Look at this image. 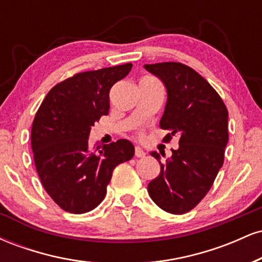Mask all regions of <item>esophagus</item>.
I'll list each match as a JSON object with an SVG mask.
<instances>
[{
  "label": "esophagus",
  "instance_id": "obj_1",
  "mask_svg": "<svg viewBox=\"0 0 262 262\" xmlns=\"http://www.w3.org/2000/svg\"><path fill=\"white\" fill-rule=\"evenodd\" d=\"M135 158H144L145 156V151L140 148V146H135Z\"/></svg>",
  "mask_w": 262,
  "mask_h": 262
}]
</instances>
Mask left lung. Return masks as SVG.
<instances>
[{
    "instance_id": "1",
    "label": "left lung",
    "mask_w": 262,
    "mask_h": 262,
    "mask_svg": "<svg viewBox=\"0 0 262 262\" xmlns=\"http://www.w3.org/2000/svg\"><path fill=\"white\" fill-rule=\"evenodd\" d=\"M144 68L166 89L160 128L170 134L164 140L179 137V149L165 161L156 151L150 152L160 164V173L150 181L148 192L165 212L183 214L202 201L223 166L228 110L217 91L193 69L181 62Z\"/></svg>"
}]
</instances>
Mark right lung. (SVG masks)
Segmentation results:
<instances>
[{"instance_id": "obj_1", "label": "right lung", "mask_w": 262, "mask_h": 262, "mask_svg": "<svg viewBox=\"0 0 262 262\" xmlns=\"http://www.w3.org/2000/svg\"><path fill=\"white\" fill-rule=\"evenodd\" d=\"M132 64L76 74L54 86L32 125V150L47 193L66 212H90L103 201L117 165L130 160L127 139L89 145L91 128L110 112L111 87L124 79Z\"/></svg>"}]
</instances>
